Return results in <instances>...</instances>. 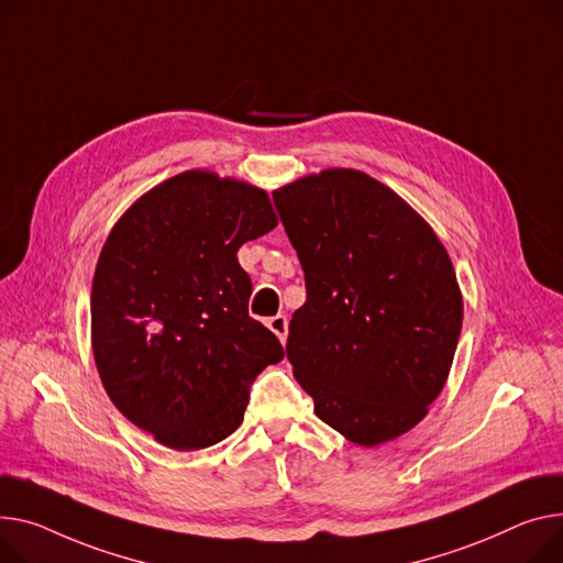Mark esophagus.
Returning a JSON list of instances; mask_svg holds the SVG:
<instances>
[{"instance_id": "obj_1", "label": "esophagus", "mask_w": 563, "mask_h": 563, "mask_svg": "<svg viewBox=\"0 0 563 563\" xmlns=\"http://www.w3.org/2000/svg\"><path fill=\"white\" fill-rule=\"evenodd\" d=\"M267 328L278 336L283 344L287 342V317L285 314H276V317L267 319Z\"/></svg>"}]
</instances>
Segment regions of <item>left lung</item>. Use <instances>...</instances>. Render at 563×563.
<instances>
[{"label":"left lung","instance_id":"obj_1","mask_svg":"<svg viewBox=\"0 0 563 563\" xmlns=\"http://www.w3.org/2000/svg\"><path fill=\"white\" fill-rule=\"evenodd\" d=\"M274 201L306 272L287 357L317 417L373 448L421 423L451 373L464 301L430 223L373 176L330 167Z\"/></svg>","mask_w":563,"mask_h":563}]
</instances>
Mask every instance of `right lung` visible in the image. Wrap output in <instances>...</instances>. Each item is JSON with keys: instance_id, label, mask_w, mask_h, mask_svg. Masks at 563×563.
Segmentation results:
<instances>
[{"instance_id": "add662e5", "label": "right lung", "mask_w": 563, "mask_h": 563, "mask_svg": "<svg viewBox=\"0 0 563 563\" xmlns=\"http://www.w3.org/2000/svg\"><path fill=\"white\" fill-rule=\"evenodd\" d=\"M278 227L269 195L210 169L144 192L99 253L90 296L92 355L122 415L172 451H201L244 421L249 385L283 360L249 317L238 251Z\"/></svg>"}]
</instances>
